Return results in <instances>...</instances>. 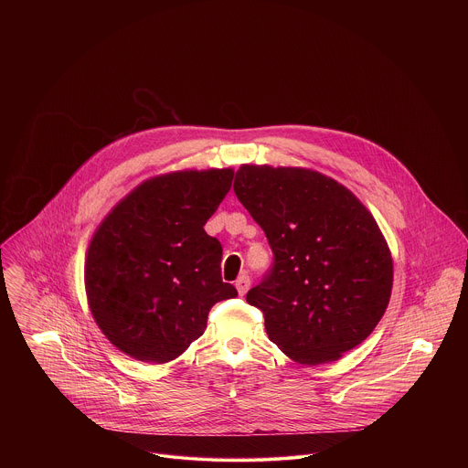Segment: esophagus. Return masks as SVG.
Segmentation results:
<instances>
[{
  "mask_svg": "<svg viewBox=\"0 0 468 468\" xmlns=\"http://www.w3.org/2000/svg\"><path fill=\"white\" fill-rule=\"evenodd\" d=\"M235 287H237L239 294H240V296H244V294L248 292V289H250V276H248V274H242V276L237 280Z\"/></svg>",
  "mask_w": 468,
  "mask_h": 468,
  "instance_id": "esophagus-1",
  "label": "esophagus"
}]
</instances>
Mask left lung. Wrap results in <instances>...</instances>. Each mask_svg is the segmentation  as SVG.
<instances>
[{
	"instance_id": "8db88e82",
	"label": "left lung",
	"mask_w": 468,
	"mask_h": 468,
	"mask_svg": "<svg viewBox=\"0 0 468 468\" xmlns=\"http://www.w3.org/2000/svg\"><path fill=\"white\" fill-rule=\"evenodd\" d=\"M233 190L274 255L246 294L262 311L269 339L302 365L337 361L361 345L392 289L390 251L365 206L303 168L246 165Z\"/></svg>"
}]
</instances>
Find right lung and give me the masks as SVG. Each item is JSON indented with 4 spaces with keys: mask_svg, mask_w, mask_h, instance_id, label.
<instances>
[{
    "mask_svg": "<svg viewBox=\"0 0 468 468\" xmlns=\"http://www.w3.org/2000/svg\"><path fill=\"white\" fill-rule=\"evenodd\" d=\"M231 181L229 168L154 177L98 228L85 262L89 305L123 354L176 359L204 335L211 307L237 296L222 282V244L204 229Z\"/></svg>",
    "mask_w": 468,
    "mask_h": 468,
    "instance_id": "add662e5",
    "label": "right lung"
}]
</instances>
